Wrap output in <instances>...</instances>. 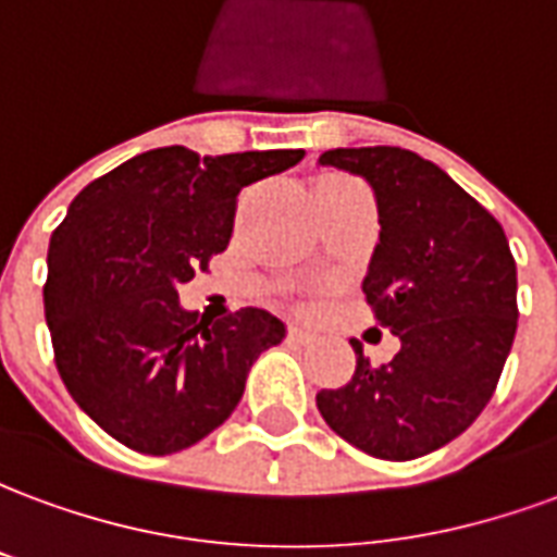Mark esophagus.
<instances>
[{"mask_svg":"<svg viewBox=\"0 0 557 557\" xmlns=\"http://www.w3.org/2000/svg\"><path fill=\"white\" fill-rule=\"evenodd\" d=\"M286 337L292 339V343H313V331H307V327H298V325H292L289 327V334Z\"/></svg>","mask_w":557,"mask_h":557,"instance_id":"esophagus-1","label":"esophagus"}]
</instances>
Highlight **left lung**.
Returning <instances> with one entry per match:
<instances>
[{
    "label": "left lung",
    "mask_w": 557,
    "mask_h": 557,
    "mask_svg": "<svg viewBox=\"0 0 557 557\" xmlns=\"http://www.w3.org/2000/svg\"><path fill=\"white\" fill-rule=\"evenodd\" d=\"M319 163L375 190L382 232L363 295L403 346L373 367L351 339L355 375L319 391L315 406L363 454L418 459L462 435L495 394L519 319L510 244L474 196L414 151L331 148Z\"/></svg>",
    "instance_id": "left-lung-1"
}]
</instances>
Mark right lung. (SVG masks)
I'll return each instance as SVG.
<instances>
[{
	"label": "right lung",
	"mask_w": 557,
	"mask_h": 557,
	"mask_svg": "<svg viewBox=\"0 0 557 557\" xmlns=\"http://www.w3.org/2000/svg\"><path fill=\"white\" fill-rule=\"evenodd\" d=\"M301 158L154 148L71 202L50 238L44 313L67 394L115 442L166 456L206 438L235 411L256 358L286 337L259 307L220 322L187 313L178 286L226 250L244 187Z\"/></svg>",
	"instance_id": "right-lung-1"
}]
</instances>
